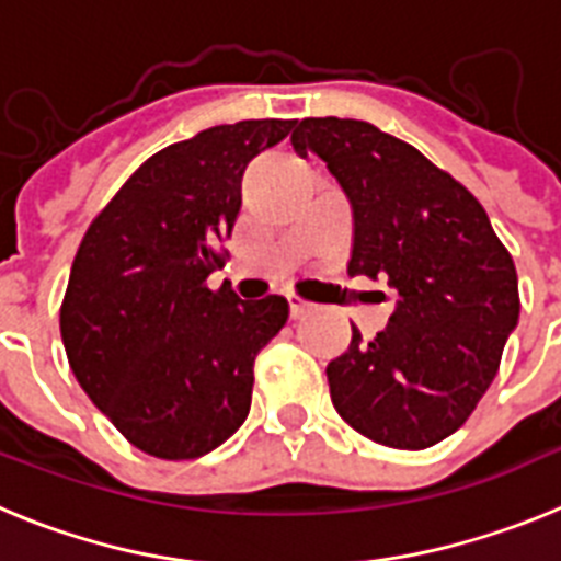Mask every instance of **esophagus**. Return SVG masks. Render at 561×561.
I'll return each mask as SVG.
<instances>
[{"label": "esophagus", "instance_id": "1", "mask_svg": "<svg viewBox=\"0 0 561 561\" xmlns=\"http://www.w3.org/2000/svg\"><path fill=\"white\" fill-rule=\"evenodd\" d=\"M314 311V304H309V300H300V297L289 295V314L291 320H300V317L311 314Z\"/></svg>", "mask_w": 561, "mask_h": 561}]
</instances>
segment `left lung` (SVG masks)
I'll return each instance as SVG.
<instances>
[{
    "mask_svg": "<svg viewBox=\"0 0 561 561\" xmlns=\"http://www.w3.org/2000/svg\"><path fill=\"white\" fill-rule=\"evenodd\" d=\"M291 146L317 153L348 196V275L396 295L385 331L362 340L354 329L348 351L329 362L336 413L385 447H433L497 376L519 320L512 255L472 193L370 123L306 117Z\"/></svg>",
    "mask_w": 561,
    "mask_h": 561,
    "instance_id": "1",
    "label": "left lung"
}]
</instances>
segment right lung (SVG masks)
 Listing matches in <instances>:
<instances>
[{
	"label": "right lung",
	"mask_w": 561,
	"mask_h": 561,
	"mask_svg": "<svg viewBox=\"0 0 561 561\" xmlns=\"http://www.w3.org/2000/svg\"><path fill=\"white\" fill-rule=\"evenodd\" d=\"M291 126L241 121L162 148L78 247L61 306L69 368L153 458H202L244 424L257 351L289 320L286 297L244 304L207 277L225 264L247 165Z\"/></svg>",
	"instance_id": "add662e5"
}]
</instances>
